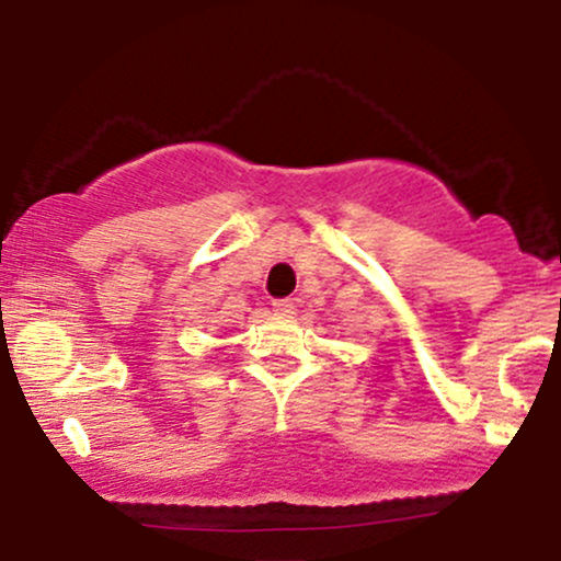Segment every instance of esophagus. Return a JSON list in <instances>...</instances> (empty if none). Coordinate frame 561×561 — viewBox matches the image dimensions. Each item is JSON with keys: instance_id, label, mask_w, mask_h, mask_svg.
<instances>
[{"instance_id": "34e87169", "label": "esophagus", "mask_w": 561, "mask_h": 561, "mask_svg": "<svg viewBox=\"0 0 561 561\" xmlns=\"http://www.w3.org/2000/svg\"><path fill=\"white\" fill-rule=\"evenodd\" d=\"M272 308H274V313H279V317H293V313H295V300H289V298L274 300Z\"/></svg>"}]
</instances>
